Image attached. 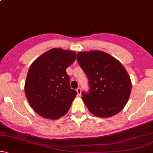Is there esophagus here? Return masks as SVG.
<instances>
[{
  "label": "esophagus",
  "instance_id": "obj_1",
  "mask_svg": "<svg viewBox=\"0 0 153 153\" xmlns=\"http://www.w3.org/2000/svg\"><path fill=\"white\" fill-rule=\"evenodd\" d=\"M76 91H77V93H78V94L79 96H80L81 92H82V89H81V87H78V88L76 89Z\"/></svg>",
  "mask_w": 153,
  "mask_h": 153
}]
</instances>
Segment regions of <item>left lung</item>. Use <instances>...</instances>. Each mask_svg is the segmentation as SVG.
<instances>
[{
    "label": "left lung",
    "mask_w": 153,
    "mask_h": 153,
    "mask_svg": "<svg viewBox=\"0 0 153 153\" xmlns=\"http://www.w3.org/2000/svg\"><path fill=\"white\" fill-rule=\"evenodd\" d=\"M77 61L89 80V91L82 92L89 111L99 117H112L120 112L131 90V80L123 64L98 50L79 52Z\"/></svg>",
    "instance_id": "left-lung-1"
}]
</instances>
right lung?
<instances>
[{"label":"right lung","instance_id":"add662e5","mask_svg":"<svg viewBox=\"0 0 153 153\" xmlns=\"http://www.w3.org/2000/svg\"><path fill=\"white\" fill-rule=\"evenodd\" d=\"M75 59V52L54 48L33 62L24 89L28 103L38 115L54 120L68 111L77 91L71 88L66 71Z\"/></svg>","mask_w":153,"mask_h":153}]
</instances>
